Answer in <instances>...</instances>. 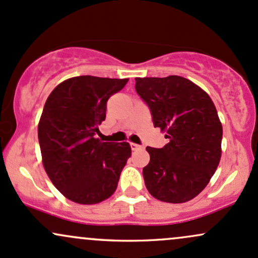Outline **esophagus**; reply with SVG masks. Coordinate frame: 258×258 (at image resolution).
<instances>
[{
	"instance_id": "obj_1",
	"label": "esophagus",
	"mask_w": 258,
	"mask_h": 258,
	"mask_svg": "<svg viewBox=\"0 0 258 258\" xmlns=\"http://www.w3.org/2000/svg\"><path fill=\"white\" fill-rule=\"evenodd\" d=\"M130 148H132L133 151H137V150H139V149H141V146L138 145V144H135V143H130Z\"/></svg>"
}]
</instances>
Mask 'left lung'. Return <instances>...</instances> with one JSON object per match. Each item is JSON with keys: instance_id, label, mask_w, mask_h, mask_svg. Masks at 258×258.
I'll return each instance as SVG.
<instances>
[{"instance_id": "obj_1", "label": "left lung", "mask_w": 258, "mask_h": 258, "mask_svg": "<svg viewBox=\"0 0 258 258\" xmlns=\"http://www.w3.org/2000/svg\"><path fill=\"white\" fill-rule=\"evenodd\" d=\"M135 90L150 107L156 128L165 133L162 149L148 146L143 168L149 193L166 203L197 197L217 171L223 126L212 98L184 77H137Z\"/></svg>"}]
</instances>
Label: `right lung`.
<instances>
[{"mask_svg": "<svg viewBox=\"0 0 258 258\" xmlns=\"http://www.w3.org/2000/svg\"><path fill=\"white\" fill-rule=\"evenodd\" d=\"M128 79L76 76L52 90L38 124L41 161L52 184L79 204H97L115 192L132 155L129 143L96 138L107 101Z\"/></svg>", "mask_w": 258, "mask_h": 258, "instance_id": "obj_1", "label": "right lung"}]
</instances>
